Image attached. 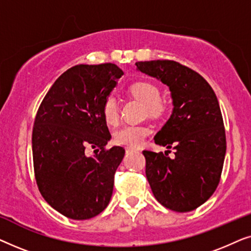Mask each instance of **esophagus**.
<instances>
[{
	"label": "esophagus",
	"instance_id": "esophagus-1",
	"mask_svg": "<svg viewBox=\"0 0 251 251\" xmlns=\"http://www.w3.org/2000/svg\"><path fill=\"white\" fill-rule=\"evenodd\" d=\"M126 152H133V151H136L135 147H126Z\"/></svg>",
	"mask_w": 251,
	"mask_h": 251
}]
</instances>
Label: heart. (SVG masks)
Masks as SVG:
<instances>
[{
    "label": "heart",
    "instance_id": "obj_1",
    "mask_svg": "<svg viewBox=\"0 0 251 251\" xmlns=\"http://www.w3.org/2000/svg\"><path fill=\"white\" fill-rule=\"evenodd\" d=\"M129 91L138 100L145 102L146 113L152 118H160L167 112V102L160 97L161 89L156 83L149 80H140L129 87ZM105 121L111 126L119 122V105L114 96H107L101 106ZM150 135V129L144 126H126L114 133V143L118 145L137 147L143 144Z\"/></svg>",
    "mask_w": 251,
    "mask_h": 251
}]
</instances>
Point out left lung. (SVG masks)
I'll return each mask as SVG.
<instances>
[{"label":"left lung","instance_id":"8db88e82","mask_svg":"<svg viewBox=\"0 0 251 251\" xmlns=\"http://www.w3.org/2000/svg\"><path fill=\"white\" fill-rule=\"evenodd\" d=\"M136 66L169 87L174 105L154 142L173 147L175 157L143 151L147 180L163 207L192 211L214 194L221 180L226 137L218 99L200 74L177 61H138Z\"/></svg>","mask_w":251,"mask_h":251}]
</instances>
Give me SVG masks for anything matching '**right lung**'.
Here are the masks:
<instances>
[{"mask_svg": "<svg viewBox=\"0 0 251 251\" xmlns=\"http://www.w3.org/2000/svg\"><path fill=\"white\" fill-rule=\"evenodd\" d=\"M122 75L115 64L76 65L57 78L37 109L32 135L36 184L44 200L68 218L95 217L111 200L126 151L105 149L111 133L101 106Z\"/></svg>", "mask_w": 251, "mask_h": 251, "instance_id": "1", "label": "right lung"}]
</instances>
